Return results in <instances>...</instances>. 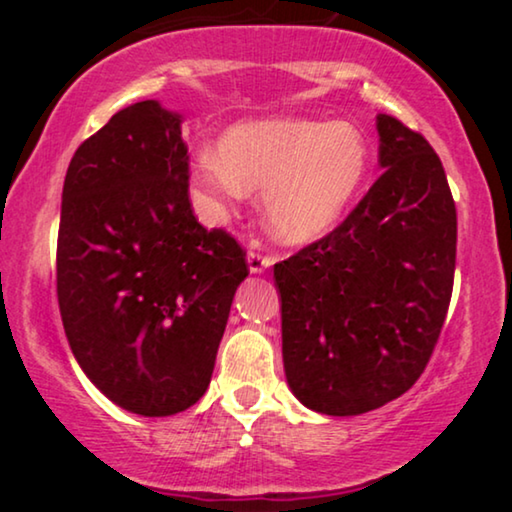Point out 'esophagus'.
<instances>
[{"mask_svg":"<svg viewBox=\"0 0 512 512\" xmlns=\"http://www.w3.org/2000/svg\"><path fill=\"white\" fill-rule=\"evenodd\" d=\"M247 263H249V270L254 272V275H261V272H265L272 265V258L270 256H263L261 251H249L247 256Z\"/></svg>","mask_w":512,"mask_h":512,"instance_id":"1","label":"esophagus"}]
</instances>
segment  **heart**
I'll list each match as a JSON object with an SVG mask.
<instances>
[{"instance_id":"heart-1","label":"heart","mask_w":512,"mask_h":512,"mask_svg":"<svg viewBox=\"0 0 512 512\" xmlns=\"http://www.w3.org/2000/svg\"><path fill=\"white\" fill-rule=\"evenodd\" d=\"M370 146L347 121L270 118L226 130L216 153L195 158L191 191L219 219L249 188H265V221L275 240L310 244L331 233L359 198Z\"/></svg>"}]
</instances>
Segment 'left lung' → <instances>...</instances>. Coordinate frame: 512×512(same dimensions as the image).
<instances>
[{
	"instance_id": "obj_1",
	"label": "left lung",
	"mask_w": 512,
	"mask_h": 512,
	"mask_svg": "<svg viewBox=\"0 0 512 512\" xmlns=\"http://www.w3.org/2000/svg\"><path fill=\"white\" fill-rule=\"evenodd\" d=\"M382 177L333 233L275 265L284 373L321 415L352 417L424 373L452 298L457 207L438 153L377 114Z\"/></svg>"
}]
</instances>
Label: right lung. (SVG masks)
<instances>
[{"mask_svg":"<svg viewBox=\"0 0 512 512\" xmlns=\"http://www.w3.org/2000/svg\"><path fill=\"white\" fill-rule=\"evenodd\" d=\"M247 275L235 237L195 219L179 114L130 104L76 149L58 303L74 359L109 401L144 417L198 403Z\"/></svg>","mask_w":512,"mask_h":512,"instance_id":"right-lung-1","label":"right lung"}]
</instances>
